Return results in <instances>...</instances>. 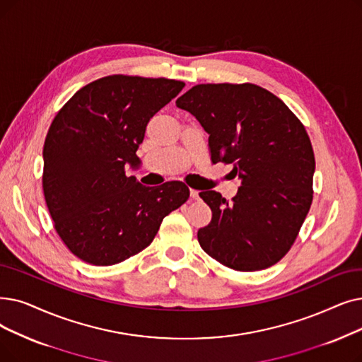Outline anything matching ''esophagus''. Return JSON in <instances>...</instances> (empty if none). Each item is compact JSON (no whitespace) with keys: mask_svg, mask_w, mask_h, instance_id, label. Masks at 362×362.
I'll use <instances>...</instances> for the list:
<instances>
[{"mask_svg":"<svg viewBox=\"0 0 362 362\" xmlns=\"http://www.w3.org/2000/svg\"><path fill=\"white\" fill-rule=\"evenodd\" d=\"M191 198L192 199H198L199 198V192L197 189H191Z\"/></svg>","mask_w":362,"mask_h":362,"instance_id":"esophagus-1","label":"esophagus"}]
</instances>
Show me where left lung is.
I'll return each mask as SVG.
<instances>
[{"mask_svg":"<svg viewBox=\"0 0 362 362\" xmlns=\"http://www.w3.org/2000/svg\"><path fill=\"white\" fill-rule=\"evenodd\" d=\"M209 133L211 161L233 165L228 202L202 191L211 222L198 230L209 256L235 271L266 269L287 255L312 204L315 156L303 124L256 84H198L176 100Z\"/></svg>","mask_w":362,"mask_h":362,"instance_id":"obj_1","label":"left lung"}]
</instances>
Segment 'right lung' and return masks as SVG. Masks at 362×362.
Returning a JSON list of instances; mask_svg holds the SVG:
<instances>
[{"instance_id":"right-lung-1","label":"right lung","mask_w":362,"mask_h":362,"mask_svg":"<svg viewBox=\"0 0 362 362\" xmlns=\"http://www.w3.org/2000/svg\"><path fill=\"white\" fill-rule=\"evenodd\" d=\"M183 87L109 75L78 90L54 117L42 149V189L56 232L76 257L109 266L140 253L189 198L182 182L148 187L125 176V165L140 164L136 151L149 119Z\"/></svg>"}]
</instances>
